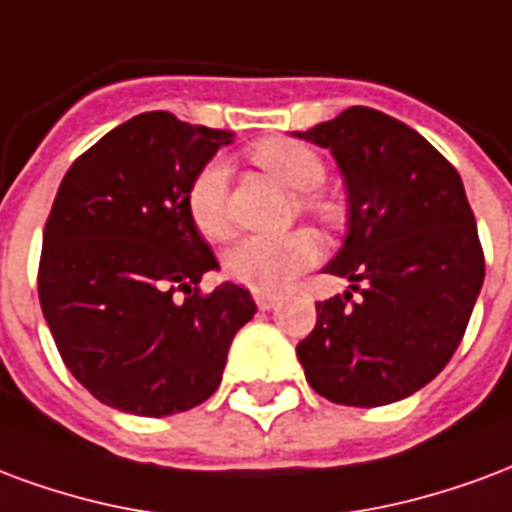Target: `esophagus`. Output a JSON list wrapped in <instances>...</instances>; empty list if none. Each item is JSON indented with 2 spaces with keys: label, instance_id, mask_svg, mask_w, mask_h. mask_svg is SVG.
Masks as SVG:
<instances>
[{
  "label": "esophagus",
  "instance_id": "obj_1",
  "mask_svg": "<svg viewBox=\"0 0 512 512\" xmlns=\"http://www.w3.org/2000/svg\"><path fill=\"white\" fill-rule=\"evenodd\" d=\"M253 300H256V305H259V311H270L272 305L278 302V297H275V294L256 292V294H253Z\"/></svg>",
  "mask_w": 512,
  "mask_h": 512
}]
</instances>
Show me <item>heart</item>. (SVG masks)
<instances>
[{
    "label": "heart",
    "mask_w": 512,
    "mask_h": 512,
    "mask_svg": "<svg viewBox=\"0 0 512 512\" xmlns=\"http://www.w3.org/2000/svg\"><path fill=\"white\" fill-rule=\"evenodd\" d=\"M251 155L261 169L281 179L286 188L308 193L302 199L308 210L324 220L335 218V204L311 193L322 185L327 174L322 158L313 149L292 138H267L251 149ZM226 182H229L226 163L210 160L188 185V196H185L188 215L193 226L210 240H220L229 234ZM319 256H322V242L311 231H289L283 237L248 234L231 242L229 251L223 253V272L229 281L242 283L253 292H278L294 275L313 267Z\"/></svg>",
    "instance_id": "heart-1"
}]
</instances>
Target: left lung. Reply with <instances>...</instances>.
Listing matches in <instances>:
<instances>
[{
  "mask_svg": "<svg viewBox=\"0 0 512 512\" xmlns=\"http://www.w3.org/2000/svg\"><path fill=\"white\" fill-rule=\"evenodd\" d=\"M294 136L333 152L349 204L341 251L324 267L349 292L316 302V327L297 343L305 379L333 404L401 401L450 363L483 286L464 182L376 108H346Z\"/></svg>",
  "mask_w": 512,
  "mask_h": 512,
  "instance_id": "obj_1",
  "label": "left lung"
}]
</instances>
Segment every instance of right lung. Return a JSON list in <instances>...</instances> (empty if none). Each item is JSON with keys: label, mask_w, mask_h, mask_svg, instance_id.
<instances>
[{"label": "right lung", "mask_w": 512, "mask_h": 512, "mask_svg": "<svg viewBox=\"0 0 512 512\" xmlns=\"http://www.w3.org/2000/svg\"><path fill=\"white\" fill-rule=\"evenodd\" d=\"M231 138L147 111L89 147L59 185L37 294L67 371L100 404L138 417L204 404L256 313L237 283L199 292L218 261L185 204L190 179Z\"/></svg>", "instance_id": "right-lung-1"}]
</instances>
